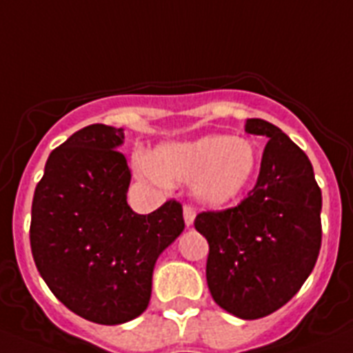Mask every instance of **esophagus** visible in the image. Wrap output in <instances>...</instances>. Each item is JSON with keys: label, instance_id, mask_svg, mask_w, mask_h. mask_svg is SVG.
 I'll list each match as a JSON object with an SVG mask.
<instances>
[{"label": "esophagus", "instance_id": "1", "mask_svg": "<svg viewBox=\"0 0 353 353\" xmlns=\"http://www.w3.org/2000/svg\"><path fill=\"white\" fill-rule=\"evenodd\" d=\"M183 216H185L186 228H192V225H194V220H195V210H194V208H192V206L183 208Z\"/></svg>", "mask_w": 353, "mask_h": 353}]
</instances>
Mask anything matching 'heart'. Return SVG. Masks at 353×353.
<instances>
[{"label": "heart", "mask_w": 353, "mask_h": 353, "mask_svg": "<svg viewBox=\"0 0 353 353\" xmlns=\"http://www.w3.org/2000/svg\"><path fill=\"white\" fill-rule=\"evenodd\" d=\"M137 170L140 177L159 185L167 181L192 183L202 204L223 208L252 186L259 170V151L249 139L204 134L188 142L161 143Z\"/></svg>", "instance_id": "1"}]
</instances>
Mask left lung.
Masks as SVG:
<instances>
[{"mask_svg": "<svg viewBox=\"0 0 353 353\" xmlns=\"http://www.w3.org/2000/svg\"><path fill=\"white\" fill-rule=\"evenodd\" d=\"M245 131L266 137L257 183L225 211H206L195 229L210 243L206 281L216 304L257 320L296 295L321 247V190L305 152L263 119Z\"/></svg>", "mask_w": 353, "mask_h": 353, "instance_id": "8db88e82", "label": "left lung"}]
</instances>
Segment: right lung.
Listing matches in <instances>:
<instances>
[{
    "mask_svg": "<svg viewBox=\"0 0 353 353\" xmlns=\"http://www.w3.org/2000/svg\"><path fill=\"white\" fill-rule=\"evenodd\" d=\"M122 143V128L76 131L49 154L32 204L39 274L67 309L101 325L145 311L159 254L185 229L176 201L149 214L128 206L131 172L117 151Z\"/></svg>",
    "mask_w": 353,
    "mask_h": 353,
    "instance_id": "1",
    "label": "right lung"
}]
</instances>
